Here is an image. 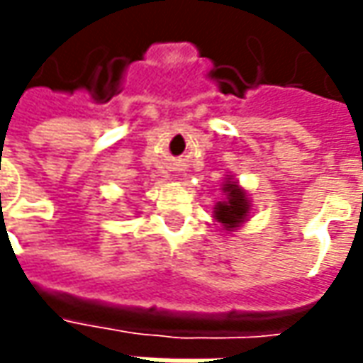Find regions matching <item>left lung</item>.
Returning a JSON list of instances; mask_svg holds the SVG:
<instances>
[{
  "mask_svg": "<svg viewBox=\"0 0 363 363\" xmlns=\"http://www.w3.org/2000/svg\"><path fill=\"white\" fill-rule=\"evenodd\" d=\"M222 191H224V200L216 203L214 208V218L218 222L226 228V230H236L244 220L248 218V212H250V200L246 196L238 182H234L232 177H228L222 186Z\"/></svg>",
  "mask_w": 363,
  "mask_h": 363,
  "instance_id": "obj_1",
  "label": "left lung"
}]
</instances>
